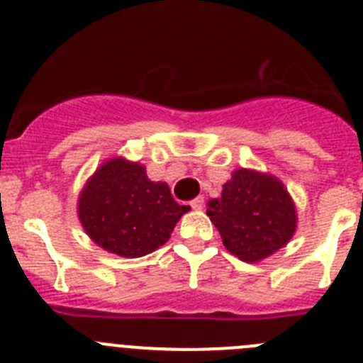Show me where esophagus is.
Here are the masks:
<instances>
[{"label": "esophagus", "instance_id": "esophagus-1", "mask_svg": "<svg viewBox=\"0 0 363 363\" xmlns=\"http://www.w3.org/2000/svg\"><path fill=\"white\" fill-rule=\"evenodd\" d=\"M191 208L194 210H202L204 208V197H197L195 201H191Z\"/></svg>", "mask_w": 363, "mask_h": 363}]
</instances>
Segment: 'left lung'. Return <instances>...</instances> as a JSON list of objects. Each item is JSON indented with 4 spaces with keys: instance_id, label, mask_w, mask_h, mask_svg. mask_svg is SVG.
Wrapping results in <instances>:
<instances>
[{
    "instance_id": "8db88e82",
    "label": "left lung",
    "mask_w": 363,
    "mask_h": 363,
    "mask_svg": "<svg viewBox=\"0 0 363 363\" xmlns=\"http://www.w3.org/2000/svg\"><path fill=\"white\" fill-rule=\"evenodd\" d=\"M222 244L244 262H260L286 246L296 231V206L282 181L238 168L206 210Z\"/></svg>"
}]
</instances>
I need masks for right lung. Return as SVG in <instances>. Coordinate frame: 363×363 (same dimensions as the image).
Returning <instances> with one entry per match:
<instances>
[{"mask_svg": "<svg viewBox=\"0 0 363 363\" xmlns=\"http://www.w3.org/2000/svg\"><path fill=\"white\" fill-rule=\"evenodd\" d=\"M189 211L172 197L166 182H153L141 162L106 159L77 199V217L99 247L137 259L168 242L179 218Z\"/></svg>", "mask_w": 363, "mask_h": 363, "instance_id": "obj_1", "label": "right lung"}]
</instances>
